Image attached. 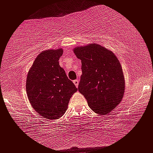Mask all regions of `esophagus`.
Masks as SVG:
<instances>
[{"mask_svg":"<svg viewBox=\"0 0 153 153\" xmlns=\"http://www.w3.org/2000/svg\"><path fill=\"white\" fill-rule=\"evenodd\" d=\"M74 85L76 86V87H78L79 86V79H76V80H74Z\"/></svg>","mask_w":153,"mask_h":153,"instance_id":"1","label":"esophagus"}]
</instances>
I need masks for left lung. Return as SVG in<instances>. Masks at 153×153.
I'll return each instance as SVG.
<instances>
[{
	"label": "left lung",
	"instance_id": "1",
	"mask_svg": "<svg viewBox=\"0 0 153 153\" xmlns=\"http://www.w3.org/2000/svg\"><path fill=\"white\" fill-rule=\"evenodd\" d=\"M74 52L82 62L79 91L94 112L106 115L119 104L124 94L125 81L119 61L111 51L98 44L78 47Z\"/></svg>",
	"mask_w": 153,
	"mask_h": 153
}]
</instances>
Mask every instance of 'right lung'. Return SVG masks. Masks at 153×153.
<instances>
[{
	"label": "right lung",
	"instance_id": "obj_1",
	"mask_svg": "<svg viewBox=\"0 0 153 153\" xmlns=\"http://www.w3.org/2000/svg\"><path fill=\"white\" fill-rule=\"evenodd\" d=\"M62 49L43 51L28 71L26 91L32 106L49 119H57L65 114L69 99L77 91L59 66Z\"/></svg>",
	"mask_w": 153,
	"mask_h": 153
}]
</instances>
